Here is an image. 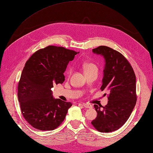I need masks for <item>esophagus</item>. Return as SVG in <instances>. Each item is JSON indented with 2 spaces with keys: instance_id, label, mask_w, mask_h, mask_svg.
<instances>
[{
  "instance_id": "esophagus-1",
  "label": "esophagus",
  "mask_w": 153,
  "mask_h": 153,
  "mask_svg": "<svg viewBox=\"0 0 153 153\" xmlns=\"http://www.w3.org/2000/svg\"><path fill=\"white\" fill-rule=\"evenodd\" d=\"M82 106H83L85 108H92V105L90 104H87V103H82Z\"/></svg>"
}]
</instances>
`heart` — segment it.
<instances>
[{
    "instance_id": "b5f03b06",
    "label": "heart",
    "mask_w": 153,
    "mask_h": 153,
    "mask_svg": "<svg viewBox=\"0 0 153 153\" xmlns=\"http://www.w3.org/2000/svg\"><path fill=\"white\" fill-rule=\"evenodd\" d=\"M82 68H83L85 74H87L94 71L98 72V68L96 64L92 62H86L82 65ZM66 75L69 76L72 73V68L69 67L66 70Z\"/></svg>"
}]
</instances>
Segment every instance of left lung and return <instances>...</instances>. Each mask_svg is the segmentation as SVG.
Instances as JSON below:
<instances>
[{
  "mask_svg": "<svg viewBox=\"0 0 153 153\" xmlns=\"http://www.w3.org/2000/svg\"><path fill=\"white\" fill-rule=\"evenodd\" d=\"M92 51L103 56L105 59L100 89L108 92V101L105 107L94 105L97 114L91 123L99 132H113L123 126L135 106L136 76L128 60L117 51L106 46H98Z\"/></svg>",
  "mask_w": 153,
  "mask_h": 153,
  "instance_id": "8db88e82",
  "label": "left lung"
}]
</instances>
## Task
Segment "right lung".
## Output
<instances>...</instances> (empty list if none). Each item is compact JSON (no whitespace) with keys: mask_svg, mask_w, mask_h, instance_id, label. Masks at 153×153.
I'll list each match as a JSON object with an SVG mask.
<instances>
[{"mask_svg":"<svg viewBox=\"0 0 153 153\" xmlns=\"http://www.w3.org/2000/svg\"><path fill=\"white\" fill-rule=\"evenodd\" d=\"M78 53L48 46L36 51L26 61L17 95L23 117L35 128L52 131L64 121L72 104L53 98L51 88L63 83L66 66Z\"/></svg>","mask_w":153,"mask_h":153,"instance_id":"obj_1","label":"right lung"}]
</instances>
